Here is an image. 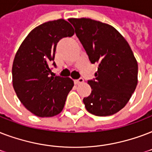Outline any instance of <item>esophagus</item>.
I'll return each mask as SVG.
<instances>
[{
	"label": "esophagus",
	"instance_id": "34e87169",
	"mask_svg": "<svg viewBox=\"0 0 152 152\" xmlns=\"http://www.w3.org/2000/svg\"><path fill=\"white\" fill-rule=\"evenodd\" d=\"M83 82H84V79H83V78H82V77H80V78H78V79H77V80H75V85L82 84V83H83Z\"/></svg>",
	"mask_w": 152,
	"mask_h": 152
}]
</instances>
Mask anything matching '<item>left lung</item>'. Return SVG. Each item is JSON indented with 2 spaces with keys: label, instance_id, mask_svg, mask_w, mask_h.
<instances>
[{
  "label": "left lung",
  "instance_id": "1",
  "mask_svg": "<svg viewBox=\"0 0 152 152\" xmlns=\"http://www.w3.org/2000/svg\"><path fill=\"white\" fill-rule=\"evenodd\" d=\"M92 63H98L85 107L95 116L116 113L131 98L138 82V64L129 43L116 28L89 18H70Z\"/></svg>",
  "mask_w": 152,
  "mask_h": 152
}]
</instances>
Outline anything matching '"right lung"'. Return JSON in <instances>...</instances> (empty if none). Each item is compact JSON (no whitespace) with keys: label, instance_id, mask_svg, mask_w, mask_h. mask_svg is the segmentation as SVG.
Listing matches in <instances>:
<instances>
[{"label":"right lung","instance_id":"right-lung-1","mask_svg":"<svg viewBox=\"0 0 152 152\" xmlns=\"http://www.w3.org/2000/svg\"><path fill=\"white\" fill-rule=\"evenodd\" d=\"M75 34L63 19L48 21L31 30L16 51L12 74V86L19 100L31 113L51 117L63 111L74 86L70 77H53L50 65L58 42Z\"/></svg>","mask_w":152,"mask_h":152}]
</instances>
